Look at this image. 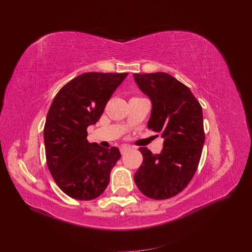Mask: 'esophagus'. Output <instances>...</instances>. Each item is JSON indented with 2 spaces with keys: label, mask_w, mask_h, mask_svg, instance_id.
<instances>
[{
  "label": "esophagus",
  "mask_w": 252,
  "mask_h": 252,
  "mask_svg": "<svg viewBox=\"0 0 252 252\" xmlns=\"http://www.w3.org/2000/svg\"><path fill=\"white\" fill-rule=\"evenodd\" d=\"M120 150H121V154H125L126 151L130 150V146H127V145H122V146L120 147Z\"/></svg>",
  "instance_id": "34e87169"
}]
</instances>
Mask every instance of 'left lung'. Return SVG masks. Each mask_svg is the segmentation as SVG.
Returning a JSON list of instances; mask_svg holds the SVG:
<instances>
[{
  "label": "left lung",
  "instance_id": "obj_1",
  "mask_svg": "<svg viewBox=\"0 0 252 252\" xmlns=\"http://www.w3.org/2000/svg\"><path fill=\"white\" fill-rule=\"evenodd\" d=\"M152 103L148 129L164 138L161 154L141 147L143 163L134 174L140 191L154 200L177 195L191 181L205 142L202 106L190 89L165 72L134 73Z\"/></svg>",
  "mask_w": 252,
  "mask_h": 252
}]
</instances>
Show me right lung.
I'll use <instances>...</instances> for the list:
<instances>
[{"instance_id":"add662e5","label":"right lung","mask_w":252,"mask_h":252,"mask_svg":"<svg viewBox=\"0 0 252 252\" xmlns=\"http://www.w3.org/2000/svg\"><path fill=\"white\" fill-rule=\"evenodd\" d=\"M128 73L86 72L60 89L44 126L47 167L64 193L94 200L109 184L121 158L117 147L105 149L87 141V127L101 118L110 96Z\"/></svg>"}]
</instances>
